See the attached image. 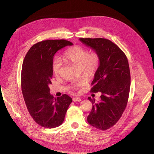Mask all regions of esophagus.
<instances>
[{
  "label": "esophagus",
  "mask_w": 154,
  "mask_h": 154,
  "mask_svg": "<svg viewBox=\"0 0 154 154\" xmlns=\"http://www.w3.org/2000/svg\"><path fill=\"white\" fill-rule=\"evenodd\" d=\"M72 100L74 102H80L81 98L80 97H74V98H73Z\"/></svg>",
  "instance_id": "obj_1"
}]
</instances>
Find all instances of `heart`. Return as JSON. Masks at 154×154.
<instances>
[{
	"label": "heart",
	"mask_w": 154,
	"mask_h": 154,
	"mask_svg": "<svg viewBox=\"0 0 154 154\" xmlns=\"http://www.w3.org/2000/svg\"><path fill=\"white\" fill-rule=\"evenodd\" d=\"M64 59L74 64L77 67L82 69L85 74L88 76L94 75L98 69L100 62V56L96 50L89 51L87 48L82 46H74L65 51L64 54ZM62 66L61 59L55 57L52 61V71L55 75H58ZM82 83L80 82L73 83L72 89L81 87Z\"/></svg>",
	"instance_id": "obj_1"
}]
</instances>
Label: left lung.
Masks as SVG:
<instances>
[{
    "label": "left lung",
    "mask_w": 154,
    "mask_h": 154,
    "mask_svg": "<svg viewBox=\"0 0 154 154\" xmlns=\"http://www.w3.org/2000/svg\"><path fill=\"white\" fill-rule=\"evenodd\" d=\"M80 40L99 52L100 62L91 83V93L100 92V102L88 97L93 108L87 120L92 126L105 130L115 125L127 106L130 88V72L124 52L110 40L85 38Z\"/></svg>",
    "instance_id": "8db88e82"
}]
</instances>
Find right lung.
<instances>
[{
  "instance_id": "add662e5",
  "label": "right lung",
  "mask_w": 154,
  "mask_h": 154,
  "mask_svg": "<svg viewBox=\"0 0 154 154\" xmlns=\"http://www.w3.org/2000/svg\"><path fill=\"white\" fill-rule=\"evenodd\" d=\"M73 44L65 39H48L31 47L23 61L21 71V88L27 109L39 125L52 128L64 121L72 101L66 94L54 98L50 94L52 61L55 54Z\"/></svg>"
}]
</instances>
